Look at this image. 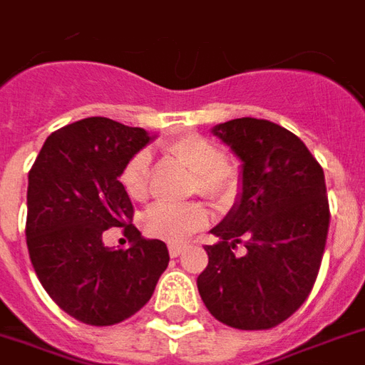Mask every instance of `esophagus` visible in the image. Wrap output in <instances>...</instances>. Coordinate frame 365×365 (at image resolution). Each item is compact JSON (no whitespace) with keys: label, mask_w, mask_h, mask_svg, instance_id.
Returning a JSON list of instances; mask_svg holds the SVG:
<instances>
[{"label":"esophagus","mask_w":365,"mask_h":365,"mask_svg":"<svg viewBox=\"0 0 365 365\" xmlns=\"http://www.w3.org/2000/svg\"><path fill=\"white\" fill-rule=\"evenodd\" d=\"M183 250H185V246H183V245H170V246H168V252H170V256H172V258H178V256H180Z\"/></svg>","instance_id":"34e87169"}]
</instances>
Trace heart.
Here are the masks:
<instances>
[{
    "label": "heart",
    "instance_id": "b5f03b06",
    "mask_svg": "<svg viewBox=\"0 0 365 365\" xmlns=\"http://www.w3.org/2000/svg\"><path fill=\"white\" fill-rule=\"evenodd\" d=\"M164 150L193 172V191L215 201H227L237 191V174L222 160V150L201 135H182L164 144ZM150 156L148 152H136L123 168L120 183L127 195L135 201L146 197ZM207 209L201 203H156L143 219L144 232L164 242H182L191 232L203 229Z\"/></svg>",
    "mask_w": 365,
    "mask_h": 365
}]
</instances>
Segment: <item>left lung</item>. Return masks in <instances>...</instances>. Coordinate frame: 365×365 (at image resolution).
Here are the masks:
<instances>
[{
    "instance_id": "1",
    "label": "left lung",
    "mask_w": 365,
    "mask_h": 365,
    "mask_svg": "<svg viewBox=\"0 0 365 365\" xmlns=\"http://www.w3.org/2000/svg\"><path fill=\"white\" fill-rule=\"evenodd\" d=\"M213 135L242 162L240 193L205 246L197 289L217 321L274 329L305 303L329 235L324 172L303 140L266 119H232ZM242 242L247 252L234 254Z\"/></svg>"
}]
</instances>
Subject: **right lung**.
<instances>
[{"label": "right lung", "mask_w": 365, "mask_h": 365, "mask_svg": "<svg viewBox=\"0 0 365 365\" xmlns=\"http://www.w3.org/2000/svg\"><path fill=\"white\" fill-rule=\"evenodd\" d=\"M154 136L107 117H88L52 133L29 172L27 248L52 301L91 327L140 311L170 262L166 245L133 225L123 168ZM120 226L130 249L103 245Z\"/></svg>", "instance_id": "obj_1"}]
</instances>
